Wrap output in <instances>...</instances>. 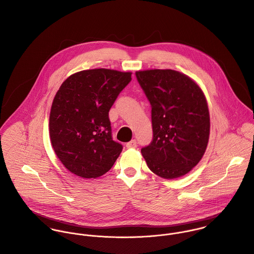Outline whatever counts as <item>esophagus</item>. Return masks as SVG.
Listing matches in <instances>:
<instances>
[{"label":"esophagus","mask_w":254,"mask_h":254,"mask_svg":"<svg viewBox=\"0 0 254 254\" xmlns=\"http://www.w3.org/2000/svg\"><path fill=\"white\" fill-rule=\"evenodd\" d=\"M126 146H127V148H133V147H136V140H135V139L130 140L129 142H127V143L126 144Z\"/></svg>","instance_id":"esophagus-1"}]
</instances>
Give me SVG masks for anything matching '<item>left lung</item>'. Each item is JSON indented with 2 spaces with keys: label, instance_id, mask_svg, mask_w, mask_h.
Listing matches in <instances>:
<instances>
[{
  "label": "left lung",
  "instance_id": "obj_1",
  "mask_svg": "<svg viewBox=\"0 0 254 254\" xmlns=\"http://www.w3.org/2000/svg\"><path fill=\"white\" fill-rule=\"evenodd\" d=\"M151 105L152 142L141 148L148 168L164 179L189 173L202 159L210 137V113L201 87L171 69L135 72Z\"/></svg>",
  "mask_w": 254,
  "mask_h": 254
}]
</instances>
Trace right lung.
I'll list each match as a JSON object with an SVG mask.
<instances>
[{"instance_id": "obj_1", "label": "right lung", "mask_w": 254, "mask_h": 254, "mask_svg": "<svg viewBox=\"0 0 254 254\" xmlns=\"http://www.w3.org/2000/svg\"><path fill=\"white\" fill-rule=\"evenodd\" d=\"M131 72L89 69L70 75L50 109L49 137L53 150L71 173L96 179L107 173L123 146L112 138L109 111Z\"/></svg>"}]
</instances>
